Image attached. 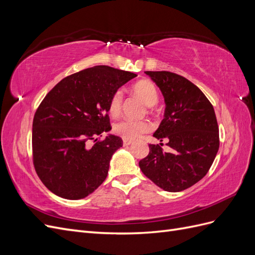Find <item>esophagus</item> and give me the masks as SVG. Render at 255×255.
Returning a JSON list of instances; mask_svg holds the SVG:
<instances>
[{
    "mask_svg": "<svg viewBox=\"0 0 255 255\" xmlns=\"http://www.w3.org/2000/svg\"><path fill=\"white\" fill-rule=\"evenodd\" d=\"M133 141L132 140H128V139H123V145L127 146V145H129L130 143H132Z\"/></svg>",
    "mask_w": 255,
    "mask_h": 255,
    "instance_id": "34e87169",
    "label": "esophagus"
}]
</instances>
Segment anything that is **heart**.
Returning <instances> with one entry per match:
<instances>
[{
  "instance_id": "obj_1",
  "label": "heart",
  "mask_w": 255,
  "mask_h": 255,
  "mask_svg": "<svg viewBox=\"0 0 255 255\" xmlns=\"http://www.w3.org/2000/svg\"><path fill=\"white\" fill-rule=\"evenodd\" d=\"M132 90L136 96L139 97L142 101L149 106L156 104L158 101V92L151 81L142 80L135 83L132 86ZM123 102V95L121 90L115 91L110 99L109 113L113 117H118L121 113ZM152 125L148 120H130L125 119L114 127V132L123 139L135 140L138 139L143 134L150 132Z\"/></svg>"
}]
</instances>
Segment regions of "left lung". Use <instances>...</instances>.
<instances>
[{
  "instance_id": "1",
  "label": "left lung",
  "mask_w": 255,
  "mask_h": 255,
  "mask_svg": "<svg viewBox=\"0 0 255 255\" xmlns=\"http://www.w3.org/2000/svg\"><path fill=\"white\" fill-rule=\"evenodd\" d=\"M164 96L165 117L149 144L148 156L139 161L143 174L166 191H182L210 170L219 149V128L214 107L203 92L184 76L169 71H145Z\"/></svg>"
}]
</instances>
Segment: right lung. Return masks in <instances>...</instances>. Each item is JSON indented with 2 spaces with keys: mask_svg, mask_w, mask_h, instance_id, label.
Returning a JSON list of instances; mask_svg holds the SVG:
<instances>
[{
  "mask_svg": "<svg viewBox=\"0 0 255 255\" xmlns=\"http://www.w3.org/2000/svg\"><path fill=\"white\" fill-rule=\"evenodd\" d=\"M135 76L96 66L66 76L44 97L33 120V164L53 194L83 199L105 181L113 154L123 144L115 135L101 139L112 129L110 99Z\"/></svg>",
  "mask_w": 255,
  "mask_h": 255,
  "instance_id": "1",
  "label": "right lung"
}]
</instances>
